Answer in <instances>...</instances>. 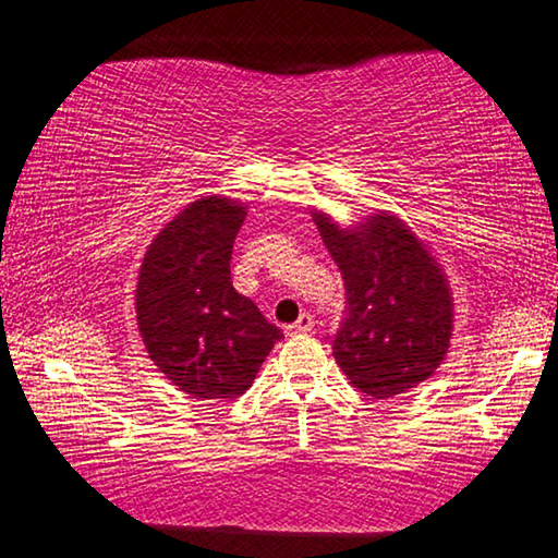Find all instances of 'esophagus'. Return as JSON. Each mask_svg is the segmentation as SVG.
Listing matches in <instances>:
<instances>
[{"label": "esophagus", "mask_w": 558, "mask_h": 558, "mask_svg": "<svg viewBox=\"0 0 558 558\" xmlns=\"http://www.w3.org/2000/svg\"><path fill=\"white\" fill-rule=\"evenodd\" d=\"M313 326H316V320H313L311 313H301V318L295 320V324L286 326V333L288 336H301V333H311Z\"/></svg>", "instance_id": "esophagus-1"}]
</instances>
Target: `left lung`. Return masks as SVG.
Listing matches in <instances>:
<instances>
[{"mask_svg":"<svg viewBox=\"0 0 558 558\" xmlns=\"http://www.w3.org/2000/svg\"><path fill=\"white\" fill-rule=\"evenodd\" d=\"M339 265L347 308L331 341L336 364L368 397L387 399L435 374L450 347L452 301L422 242L395 217L339 230L316 215Z\"/></svg>","mask_w":558,"mask_h":558,"instance_id":"1","label":"left lung"}]
</instances>
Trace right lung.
<instances>
[{"mask_svg": "<svg viewBox=\"0 0 558 558\" xmlns=\"http://www.w3.org/2000/svg\"><path fill=\"white\" fill-rule=\"evenodd\" d=\"M245 207L192 202L148 247L136 288L138 331L163 376L192 399L245 395L280 328L232 288L230 260Z\"/></svg>", "mask_w": 558, "mask_h": 558, "instance_id": "right-lung-1", "label": "right lung"}]
</instances>
